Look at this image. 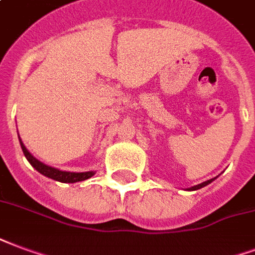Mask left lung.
<instances>
[{
	"mask_svg": "<svg viewBox=\"0 0 255 255\" xmlns=\"http://www.w3.org/2000/svg\"><path fill=\"white\" fill-rule=\"evenodd\" d=\"M215 178H212V180H208V181H205V182H201V184H199V185H195V186H192V188H188L186 190H197V189H201L203 186H207L208 184H211L212 181H214Z\"/></svg>",
	"mask_w": 255,
	"mask_h": 255,
	"instance_id": "left-lung-1",
	"label": "left lung"
}]
</instances>
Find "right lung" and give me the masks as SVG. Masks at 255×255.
<instances>
[{"instance_id": "add662e5", "label": "right lung", "mask_w": 255, "mask_h": 255, "mask_svg": "<svg viewBox=\"0 0 255 255\" xmlns=\"http://www.w3.org/2000/svg\"><path fill=\"white\" fill-rule=\"evenodd\" d=\"M18 140H20V146H21V150L24 152V155L28 159V162L31 163L35 169H36L40 174L46 175L51 180L59 181V182H63V184H74V182H80V181H85L93 177L96 174V171L90 170V171H81V173H75V171H65V170H59L56 167H52V166H48L46 163H43L39 159H36L35 156L32 155L31 152L28 151L27 147L24 146V143L21 142V139L18 136Z\"/></svg>"}]
</instances>
